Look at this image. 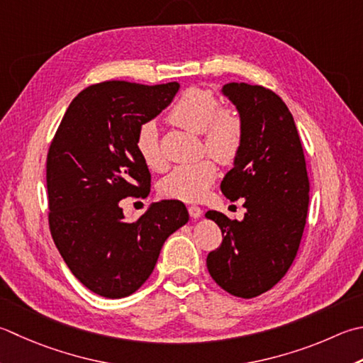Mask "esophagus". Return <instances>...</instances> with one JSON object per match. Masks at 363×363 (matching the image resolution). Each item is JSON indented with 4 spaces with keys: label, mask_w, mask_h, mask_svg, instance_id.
Listing matches in <instances>:
<instances>
[{
    "label": "esophagus",
    "mask_w": 363,
    "mask_h": 363,
    "mask_svg": "<svg viewBox=\"0 0 363 363\" xmlns=\"http://www.w3.org/2000/svg\"><path fill=\"white\" fill-rule=\"evenodd\" d=\"M189 214L191 218H200L203 211H201V208H198V206L194 204V206H189Z\"/></svg>",
    "instance_id": "1"
}]
</instances>
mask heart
Listing matches in <instances>:
<instances>
[{"label": "heart", "mask_w": 363, "mask_h": 363, "mask_svg": "<svg viewBox=\"0 0 363 363\" xmlns=\"http://www.w3.org/2000/svg\"><path fill=\"white\" fill-rule=\"evenodd\" d=\"M168 121L177 127L203 135L206 151L217 162L230 165L244 145L245 125L240 113L231 106H220L211 89L190 86L177 97L168 111ZM135 149L145 165L154 172L165 168L159 130L152 121L141 124L135 135ZM217 168L211 159L176 167L160 182V195L172 200L195 203L208 195L216 181Z\"/></svg>", "instance_id": "b5f03b06"}]
</instances>
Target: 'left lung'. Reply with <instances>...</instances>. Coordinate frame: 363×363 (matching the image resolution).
Listing matches in <instances>:
<instances>
[{
	"mask_svg": "<svg viewBox=\"0 0 363 363\" xmlns=\"http://www.w3.org/2000/svg\"><path fill=\"white\" fill-rule=\"evenodd\" d=\"M223 96L244 119V145L220 189L244 198V220L208 211L222 244L206 259L220 288L252 299L279 283L299 250L308 211L310 182L303 149L286 104L259 84L228 83Z\"/></svg>",
	"mask_w": 363,
	"mask_h": 363,
	"instance_id": "1",
	"label": "left lung"
}]
</instances>
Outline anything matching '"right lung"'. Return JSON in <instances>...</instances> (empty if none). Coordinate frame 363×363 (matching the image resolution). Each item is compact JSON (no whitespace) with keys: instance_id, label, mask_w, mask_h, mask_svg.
Wrapping results in <instances>:
<instances>
[{"instance_id":"obj_1","label":"right lung","mask_w":363,"mask_h":363,"mask_svg":"<svg viewBox=\"0 0 363 363\" xmlns=\"http://www.w3.org/2000/svg\"><path fill=\"white\" fill-rule=\"evenodd\" d=\"M177 91L176 82L91 84L70 102L50 145V233L70 272L106 299L143 285L163 242L189 222L177 200L152 203L135 222H125L119 206L127 196L149 195L151 173L135 149V135Z\"/></svg>"}]
</instances>
